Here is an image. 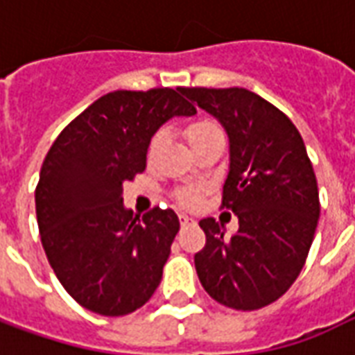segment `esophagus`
I'll list each match as a JSON object with an SVG mask.
<instances>
[{
  "label": "esophagus",
  "instance_id": "34e87169",
  "mask_svg": "<svg viewBox=\"0 0 355 355\" xmlns=\"http://www.w3.org/2000/svg\"><path fill=\"white\" fill-rule=\"evenodd\" d=\"M178 218H180V224H182V226H188V224H193V223H196V220H193L192 216L184 215V213H180V215H178Z\"/></svg>",
  "mask_w": 355,
  "mask_h": 355
}]
</instances>
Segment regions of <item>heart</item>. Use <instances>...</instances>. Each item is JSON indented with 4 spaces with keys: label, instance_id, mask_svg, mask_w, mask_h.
<instances>
[{
    "label": "heart",
    "instance_id": "obj_1",
    "mask_svg": "<svg viewBox=\"0 0 355 355\" xmlns=\"http://www.w3.org/2000/svg\"><path fill=\"white\" fill-rule=\"evenodd\" d=\"M216 131H218V127H216L215 123H211L207 119H200V121H193V123L188 127V140L193 142V140L203 139V137H207V135ZM163 137H165V132L163 131L155 132L154 137H152V142H150V152H154L155 148L162 144ZM180 201L186 203V205H193V203L198 201V192L192 190V188H188L184 192H180Z\"/></svg>",
    "mask_w": 355,
    "mask_h": 355
}]
</instances>
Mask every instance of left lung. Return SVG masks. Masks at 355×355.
Returning a JSON list of instances; mask_svg holds the SVG:
<instances>
[{
	"label": "left lung",
	"mask_w": 355,
	"mask_h": 355,
	"mask_svg": "<svg viewBox=\"0 0 355 355\" xmlns=\"http://www.w3.org/2000/svg\"><path fill=\"white\" fill-rule=\"evenodd\" d=\"M228 135L224 207L239 230L200 220L207 243L196 272L216 302L259 310L289 289L304 266L320 218V193L304 140L283 112L247 89H180Z\"/></svg>",
	"instance_id": "8db88e82"
}]
</instances>
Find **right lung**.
Returning <instances> with one entry per match:
<instances>
[{
    "instance_id": "1",
    "label": "right lung",
    "mask_w": 355,
    "mask_h": 355,
    "mask_svg": "<svg viewBox=\"0 0 355 355\" xmlns=\"http://www.w3.org/2000/svg\"><path fill=\"white\" fill-rule=\"evenodd\" d=\"M193 114L180 87L114 91L81 112L45 155L35 188L43 249L68 295L91 312H135L162 282L178 216L155 207L135 218L123 182L146 169L163 123Z\"/></svg>"
}]
</instances>
